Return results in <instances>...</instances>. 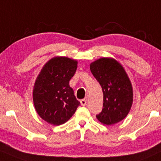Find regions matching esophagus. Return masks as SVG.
<instances>
[{"mask_svg":"<svg viewBox=\"0 0 161 161\" xmlns=\"http://www.w3.org/2000/svg\"><path fill=\"white\" fill-rule=\"evenodd\" d=\"M80 103H81V105H82V106H86V103H87V99L81 100Z\"/></svg>","mask_w":161,"mask_h":161,"instance_id":"34e87169","label":"esophagus"}]
</instances>
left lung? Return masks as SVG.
I'll use <instances>...</instances> for the list:
<instances>
[{"mask_svg":"<svg viewBox=\"0 0 161 161\" xmlns=\"http://www.w3.org/2000/svg\"><path fill=\"white\" fill-rule=\"evenodd\" d=\"M91 72L102 88L103 109L96 115L98 121L111 125L127 115L133 103V89L123 67L118 61L103 58L90 65Z\"/></svg>","mask_w":161,"mask_h":161,"instance_id":"left-lung-1","label":"left lung"}]
</instances>
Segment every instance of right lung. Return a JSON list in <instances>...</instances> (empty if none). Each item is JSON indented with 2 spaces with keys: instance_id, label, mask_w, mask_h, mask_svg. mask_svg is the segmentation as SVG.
<instances>
[{
  "instance_id": "add662e5",
  "label": "right lung",
  "mask_w": 161,
  "mask_h": 161,
  "mask_svg": "<svg viewBox=\"0 0 161 161\" xmlns=\"http://www.w3.org/2000/svg\"><path fill=\"white\" fill-rule=\"evenodd\" d=\"M77 69V61L66 57L52 58L36 78L33 100L38 115L53 125L67 122L80 102L76 100L69 82Z\"/></svg>"
}]
</instances>
